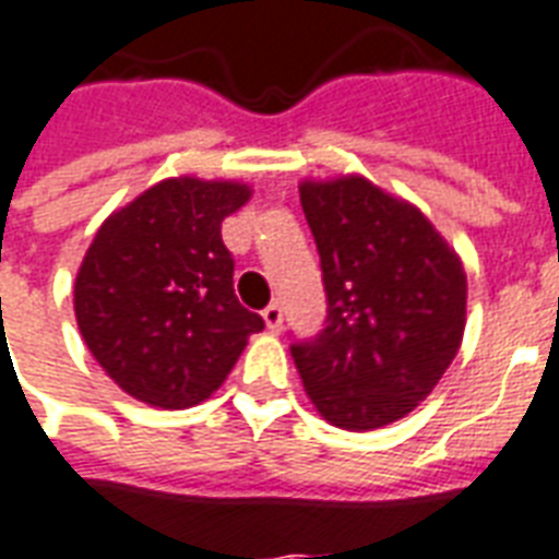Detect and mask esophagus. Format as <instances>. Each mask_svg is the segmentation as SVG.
<instances>
[{"mask_svg":"<svg viewBox=\"0 0 559 559\" xmlns=\"http://www.w3.org/2000/svg\"><path fill=\"white\" fill-rule=\"evenodd\" d=\"M262 319H264V324H267V328L274 330H283V307H280V304H267V307L262 309Z\"/></svg>","mask_w":559,"mask_h":559,"instance_id":"esophagus-1","label":"esophagus"}]
</instances>
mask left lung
I'll return each mask as SVG.
<instances>
[{"mask_svg":"<svg viewBox=\"0 0 559 559\" xmlns=\"http://www.w3.org/2000/svg\"><path fill=\"white\" fill-rule=\"evenodd\" d=\"M321 259L324 328L292 342L312 405L333 426L381 429L417 408L462 345L459 255L417 207L366 178L300 187Z\"/></svg>","mask_w":559,"mask_h":559,"instance_id":"obj_1","label":"left lung"}]
</instances>
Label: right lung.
Masks as SVG:
<instances>
[{
	"instance_id": "1",
	"label": "right lung",
	"mask_w": 559,
	"mask_h": 559,
	"mask_svg": "<svg viewBox=\"0 0 559 559\" xmlns=\"http://www.w3.org/2000/svg\"><path fill=\"white\" fill-rule=\"evenodd\" d=\"M250 199L231 181L169 178L100 226L76 274L88 352L124 393L181 411L217 390L264 321L235 297L223 219Z\"/></svg>"
}]
</instances>
